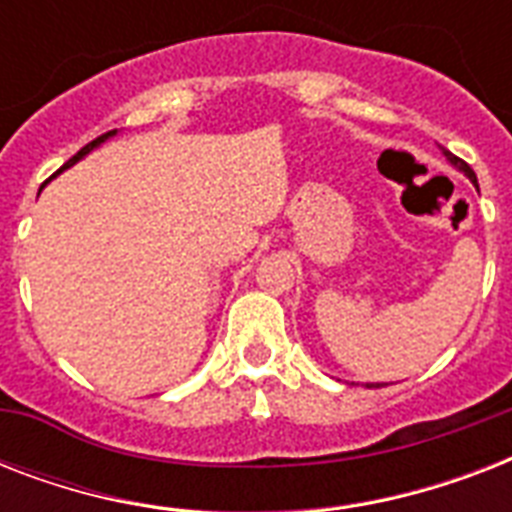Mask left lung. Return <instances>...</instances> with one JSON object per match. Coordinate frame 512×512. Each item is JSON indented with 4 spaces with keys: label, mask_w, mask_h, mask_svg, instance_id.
<instances>
[{
    "label": "left lung",
    "mask_w": 512,
    "mask_h": 512,
    "mask_svg": "<svg viewBox=\"0 0 512 512\" xmlns=\"http://www.w3.org/2000/svg\"><path fill=\"white\" fill-rule=\"evenodd\" d=\"M441 151H444V156H446V159H449V162H452L454 167H457V170H460V172H465V175H468L470 180H473V183H476V172L470 170L468 164L462 162V159H457V156H454L452 151H446V148H441ZM369 388H380V385H369Z\"/></svg>",
    "instance_id": "1"
}]
</instances>
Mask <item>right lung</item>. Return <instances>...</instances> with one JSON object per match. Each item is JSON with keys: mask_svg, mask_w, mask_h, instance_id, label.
I'll use <instances>...</instances> for the list:
<instances>
[{"mask_svg": "<svg viewBox=\"0 0 512 512\" xmlns=\"http://www.w3.org/2000/svg\"><path fill=\"white\" fill-rule=\"evenodd\" d=\"M114 135H116V130H111V132H106V135H100V138L92 140V143H87V146H84L82 151H79V154H76V156H71V159H68V162L63 164V167H60V170L55 172V175H60V172L68 170V167H74V164L79 162V159H82V156H87V154H90V151H92V148H98L100 143H106V140H108V138H114ZM55 175H52V177H55Z\"/></svg>", "mask_w": 512, "mask_h": 512, "instance_id": "right-lung-1", "label": "right lung"}]
</instances>
